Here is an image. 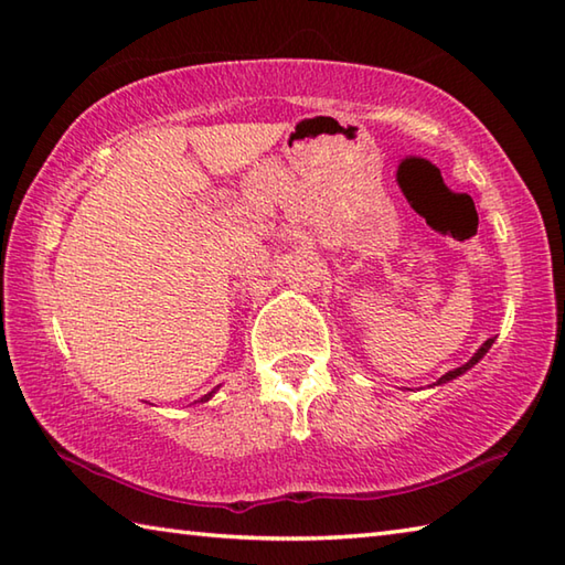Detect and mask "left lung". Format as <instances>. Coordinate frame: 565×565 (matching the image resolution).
<instances>
[{
    "mask_svg": "<svg viewBox=\"0 0 565 565\" xmlns=\"http://www.w3.org/2000/svg\"><path fill=\"white\" fill-rule=\"evenodd\" d=\"M492 344H494V337L492 339H487V342L480 347V349H477V354L470 359V361H467V364H462L460 369H452V371H448V374H445V376H440L438 381H435L433 383V386H440V383H448V381H452V379H457V376H462L465 374V371L467 369H472L475 364H477V361H480L484 354H487V351L489 349H492Z\"/></svg>",
    "mask_w": 565,
    "mask_h": 565,
    "instance_id": "1",
    "label": "left lung"
}]
</instances>
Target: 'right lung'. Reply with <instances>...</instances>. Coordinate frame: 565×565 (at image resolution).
Wrapping results in <instances>:
<instances>
[{
	"mask_svg": "<svg viewBox=\"0 0 565 565\" xmlns=\"http://www.w3.org/2000/svg\"><path fill=\"white\" fill-rule=\"evenodd\" d=\"M214 393H216V391H211V393H206V396H204V398H201V401H209L211 396H214Z\"/></svg>",
	"mask_w": 565,
	"mask_h": 565,
	"instance_id": "1",
	"label": "right lung"
}]
</instances>
